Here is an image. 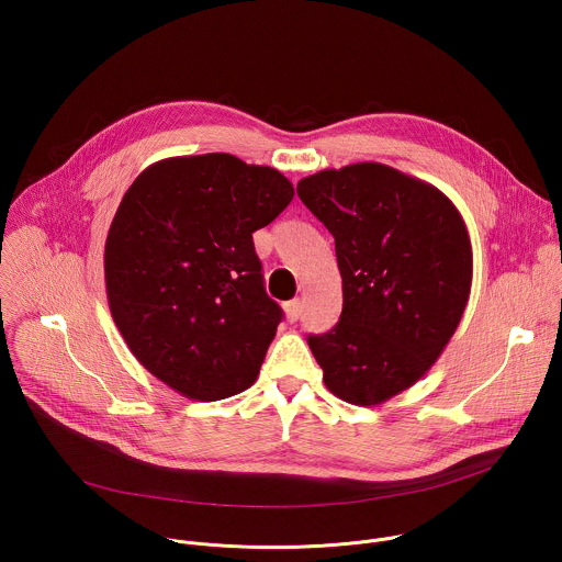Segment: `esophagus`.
Here are the masks:
<instances>
[{
    "mask_svg": "<svg viewBox=\"0 0 562 562\" xmlns=\"http://www.w3.org/2000/svg\"><path fill=\"white\" fill-rule=\"evenodd\" d=\"M284 313H286V319L289 323H295V319L300 317V313H302V304H300V300H289L286 304H284Z\"/></svg>",
    "mask_w": 562,
    "mask_h": 562,
    "instance_id": "obj_1",
    "label": "esophagus"
}]
</instances>
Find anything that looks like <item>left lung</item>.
<instances>
[{
    "mask_svg": "<svg viewBox=\"0 0 562 562\" xmlns=\"http://www.w3.org/2000/svg\"><path fill=\"white\" fill-rule=\"evenodd\" d=\"M336 239L340 323L308 347L327 389L371 407L418 382L440 358L471 291L462 215L436 187L378 162L297 182Z\"/></svg>",
    "mask_w": 562,
    "mask_h": 562,
    "instance_id": "obj_1",
    "label": "left lung"
}]
</instances>
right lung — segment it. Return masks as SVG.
I'll use <instances>...</instances> for the list:
<instances>
[{
	"label": "right lung",
	"instance_id": "obj_1",
	"mask_svg": "<svg viewBox=\"0 0 562 562\" xmlns=\"http://www.w3.org/2000/svg\"><path fill=\"white\" fill-rule=\"evenodd\" d=\"M291 200L280 171L228 153L162 159L124 193L104 247L111 315L139 364L184 397L256 382L282 308L254 233Z\"/></svg>",
	"mask_w": 562,
	"mask_h": 562
}]
</instances>
